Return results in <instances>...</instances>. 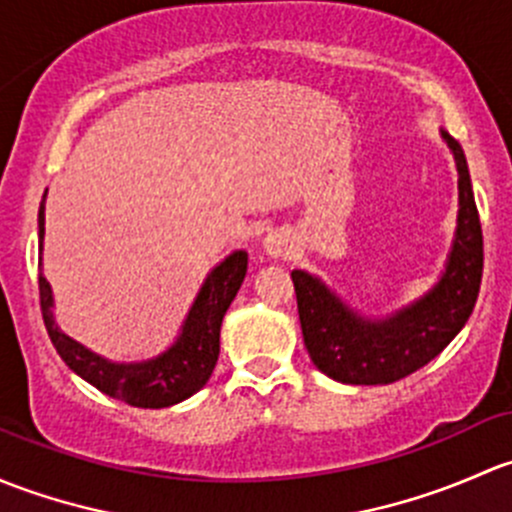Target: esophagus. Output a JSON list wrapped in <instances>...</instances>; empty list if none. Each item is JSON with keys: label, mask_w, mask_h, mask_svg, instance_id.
Segmentation results:
<instances>
[{"label": "esophagus", "mask_w": 512, "mask_h": 512, "mask_svg": "<svg viewBox=\"0 0 512 512\" xmlns=\"http://www.w3.org/2000/svg\"><path fill=\"white\" fill-rule=\"evenodd\" d=\"M263 249L268 256L273 258H291L293 256V239L286 231H271V234L263 239Z\"/></svg>", "instance_id": "34e87169"}]
</instances>
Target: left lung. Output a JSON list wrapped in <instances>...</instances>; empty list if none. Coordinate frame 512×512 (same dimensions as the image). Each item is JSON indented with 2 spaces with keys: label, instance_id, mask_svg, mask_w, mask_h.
Masks as SVG:
<instances>
[{
  "label": "left lung",
  "instance_id": "1",
  "mask_svg": "<svg viewBox=\"0 0 512 512\" xmlns=\"http://www.w3.org/2000/svg\"><path fill=\"white\" fill-rule=\"evenodd\" d=\"M458 170V229L444 278L429 295L384 323L347 310L318 278L293 271L303 342L313 365L345 384H389L407 377L458 335L471 318L483 276V231L461 145L444 135Z\"/></svg>",
  "mask_w": 512,
  "mask_h": 512
}]
</instances>
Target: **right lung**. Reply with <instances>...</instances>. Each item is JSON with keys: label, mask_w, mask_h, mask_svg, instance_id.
Segmentation results:
<instances>
[{"label": "right lung", "mask_w": 512, "mask_h": 512, "mask_svg": "<svg viewBox=\"0 0 512 512\" xmlns=\"http://www.w3.org/2000/svg\"><path fill=\"white\" fill-rule=\"evenodd\" d=\"M41 241H44V202L39 207V246ZM246 266H249V254L234 251L209 273L192 310H189L182 335L157 360L140 362V365H113L63 335L51 315L54 300H51L49 283L44 276H39V303L46 333L61 360L78 377H83L108 397L140 409L172 407V404L197 394L212 377L214 365L219 360L221 320L244 283Z\"/></svg>", "instance_id": "obj_1"}]
</instances>
